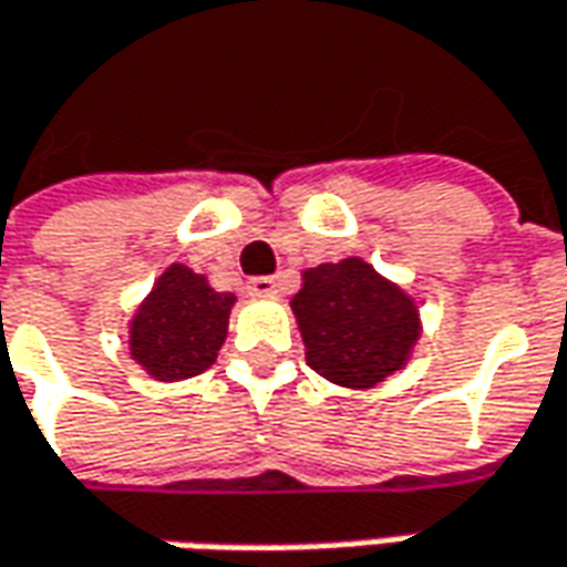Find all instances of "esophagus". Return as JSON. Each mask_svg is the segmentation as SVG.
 I'll return each mask as SVG.
<instances>
[{"label":"esophagus","mask_w":567,"mask_h":567,"mask_svg":"<svg viewBox=\"0 0 567 567\" xmlns=\"http://www.w3.org/2000/svg\"><path fill=\"white\" fill-rule=\"evenodd\" d=\"M249 293L251 296L277 293V280H274V277H251V280H249Z\"/></svg>","instance_id":"34e87169"}]
</instances>
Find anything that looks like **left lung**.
<instances>
[{"mask_svg": "<svg viewBox=\"0 0 567 567\" xmlns=\"http://www.w3.org/2000/svg\"><path fill=\"white\" fill-rule=\"evenodd\" d=\"M290 306L309 365L343 388L394 375L420 338L416 302L360 258L309 268Z\"/></svg>", "mask_w": 567, "mask_h": 567, "instance_id": "1", "label": "left lung"}]
</instances>
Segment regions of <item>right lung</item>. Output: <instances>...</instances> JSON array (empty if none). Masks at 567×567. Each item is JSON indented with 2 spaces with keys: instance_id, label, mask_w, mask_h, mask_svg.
Listing matches in <instances>:
<instances>
[{
  "instance_id": "right-lung-1",
  "label": "right lung",
  "mask_w": 567,
  "mask_h": 567,
  "mask_svg": "<svg viewBox=\"0 0 567 567\" xmlns=\"http://www.w3.org/2000/svg\"><path fill=\"white\" fill-rule=\"evenodd\" d=\"M236 296L217 293L202 274L169 265L132 321V360L157 381L192 379L217 360Z\"/></svg>"
}]
</instances>
